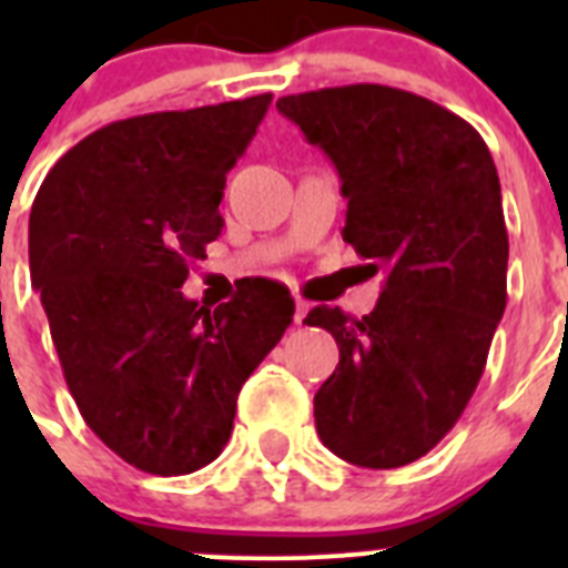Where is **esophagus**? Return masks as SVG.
<instances>
[{
  "mask_svg": "<svg viewBox=\"0 0 568 568\" xmlns=\"http://www.w3.org/2000/svg\"><path fill=\"white\" fill-rule=\"evenodd\" d=\"M307 313H310V304H307V301H295V313H293V321H295V324H301V321H304V318H307Z\"/></svg>",
  "mask_w": 568,
  "mask_h": 568,
  "instance_id": "1",
  "label": "esophagus"
}]
</instances>
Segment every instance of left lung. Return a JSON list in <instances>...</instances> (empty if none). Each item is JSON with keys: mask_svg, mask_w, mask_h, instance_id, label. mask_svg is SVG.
I'll list each match as a JSON object with an SVG mask.
<instances>
[{"mask_svg": "<svg viewBox=\"0 0 568 568\" xmlns=\"http://www.w3.org/2000/svg\"><path fill=\"white\" fill-rule=\"evenodd\" d=\"M275 108L329 155L346 199L341 235L386 273L364 318L327 304L304 318L341 353L315 393L318 438L366 469L413 464L460 418L504 318L498 170L469 122L398 88L310 90Z\"/></svg>", "mask_w": 568, "mask_h": 568, "instance_id": "8db88e82", "label": "left lung"}]
</instances>
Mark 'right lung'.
Wrapping results in <instances>:
<instances>
[{"instance_id": "add662e5", "label": "right lung", "mask_w": 568, "mask_h": 568, "mask_svg": "<svg viewBox=\"0 0 568 568\" xmlns=\"http://www.w3.org/2000/svg\"><path fill=\"white\" fill-rule=\"evenodd\" d=\"M273 93L133 115L90 133L30 207V278L79 413L150 475L222 455L235 398L293 321L278 284L222 307L184 298L190 261L222 235L227 173Z\"/></svg>"}]
</instances>
